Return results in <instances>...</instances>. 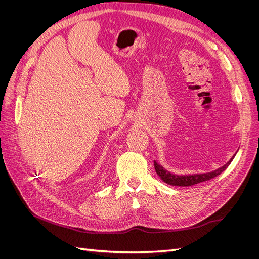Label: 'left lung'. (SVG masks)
<instances>
[{
	"label": "left lung",
	"instance_id": "1",
	"mask_svg": "<svg viewBox=\"0 0 259 259\" xmlns=\"http://www.w3.org/2000/svg\"><path fill=\"white\" fill-rule=\"evenodd\" d=\"M238 152V151H237ZM237 152L234 153L231 159L224 164L223 166L216 168L215 170L207 171V173H195V174H184V175H178L175 173H171V171L167 170L165 167L162 166L161 164L154 160V168L156 174L160 176V178L163 180L164 183L170 185V186H179V187H189L197 185L199 183L206 182V180H209L211 178H214L218 176L219 174H222L223 171L229 166V164L232 162V160L236 156Z\"/></svg>",
	"mask_w": 259,
	"mask_h": 259
}]
</instances>
